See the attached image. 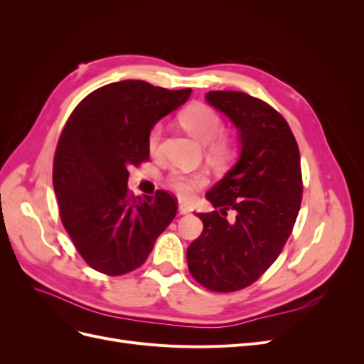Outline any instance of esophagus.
Returning a JSON list of instances; mask_svg holds the SVG:
<instances>
[{
  "mask_svg": "<svg viewBox=\"0 0 364 364\" xmlns=\"http://www.w3.org/2000/svg\"><path fill=\"white\" fill-rule=\"evenodd\" d=\"M178 209H179V214H181V215H186V214H190V208H188V206H185V205H179V206H178Z\"/></svg>",
  "mask_w": 364,
  "mask_h": 364,
  "instance_id": "esophagus-1",
  "label": "esophagus"
}]
</instances>
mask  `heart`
<instances>
[{
    "mask_svg": "<svg viewBox=\"0 0 364 364\" xmlns=\"http://www.w3.org/2000/svg\"><path fill=\"white\" fill-rule=\"evenodd\" d=\"M181 124L188 134L202 144H209L213 140L217 139L223 132V123L218 114L206 105H191L186 107L179 117ZM162 138V126L155 124L149 132L147 146L151 153H155L161 144ZM214 153H222L225 150V144L222 141H216L211 144ZM206 182V178L202 173H182L173 171L168 178L170 188L178 194L182 200L190 199L194 194V190L199 188Z\"/></svg>",
    "mask_w": 364,
    "mask_h": 364,
    "instance_id": "heart-1",
    "label": "heart"
}]
</instances>
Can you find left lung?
Wrapping results in <instances>:
<instances>
[{"label": "left lung", "instance_id": "1", "mask_svg": "<svg viewBox=\"0 0 364 364\" xmlns=\"http://www.w3.org/2000/svg\"><path fill=\"white\" fill-rule=\"evenodd\" d=\"M205 100L235 126L240 155L206 193L220 214H196L203 230L186 261L203 287L229 293L255 282L290 237L302 200L301 156L287 121L267 103L237 91H211Z\"/></svg>", "mask_w": 364, "mask_h": 364}]
</instances>
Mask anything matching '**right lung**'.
Returning <instances> with one entry per match:
<instances>
[{
	"mask_svg": "<svg viewBox=\"0 0 364 364\" xmlns=\"http://www.w3.org/2000/svg\"><path fill=\"white\" fill-rule=\"evenodd\" d=\"M191 90L144 80L98 87L74 109L58 142L53 186L63 228L82 258L118 277L138 269L178 211L162 190L129 196V168L147 161L149 132L182 106Z\"/></svg>",
	"mask_w": 364,
	"mask_h": 364,
	"instance_id": "1",
	"label": "right lung"
}]
</instances>
